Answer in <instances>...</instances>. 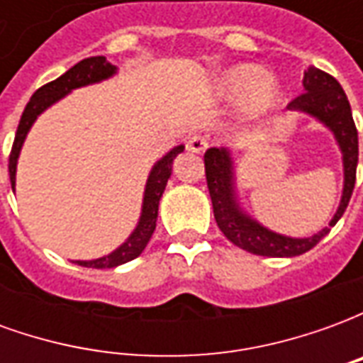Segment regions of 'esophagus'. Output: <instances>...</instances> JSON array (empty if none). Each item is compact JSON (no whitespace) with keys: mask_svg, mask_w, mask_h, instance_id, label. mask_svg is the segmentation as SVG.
Instances as JSON below:
<instances>
[{"mask_svg":"<svg viewBox=\"0 0 363 363\" xmlns=\"http://www.w3.org/2000/svg\"><path fill=\"white\" fill-rule=\"evenodd\" d=\"M186 147L192 153H202L208 147V140H206L204 135H192V138H189V142H186Z\"/></svg>","mask_w":363,"mask_h":363,"instance_id":"esophagus-1","label":"esophagus"}]
</instances>
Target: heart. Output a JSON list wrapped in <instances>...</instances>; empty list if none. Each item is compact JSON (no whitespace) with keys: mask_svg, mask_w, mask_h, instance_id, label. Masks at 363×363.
Listing matches in <instances>:
<instances>
[{"mask_svg":"<svg viewBox=\"0 0 363 363\" xmlns=\"http://www.w3.org/2000/svg\"><path fill=\"white\" fill-rule=\"evenodd\" d=\"M216 95L221 101L239 103L245 116L259 118L276 106L280 87L272 75L262 72V67L235 64L223 69L216 79Z\"/></svg>","mask_w":363,"mask_h":363,"instance_id":"b5f03b06","label":"heart"}]
</instances>
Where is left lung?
<instances>
[{
  "label": "left lung",
  "instance_id": "8db88e82",
  "mask_svg": "<svg viewBox=\"0 0 363 363\" xmlns=\"http://www.w3.org/2000/svg\"><path fill=\"white\" fill-rule=\"evenodd\" d=\"M303 95H299L288 104L289 112H301L320 126H325L335 138L342 155V196L338 202L333 220L327 228L309 237L281 235L268 229L259 220L247 212L239 198L237 186V155L229 147H210L204 155L206 181L212 198L213 218L221 233L229 241L252 255L260 257H297L303 255L323 237L328 235L330 228L342 218L346 206L350 202L356 167H358V130L352 118L348 96L333 75L309 67L303 75Z\"/></svg>",
  "mask_w": 363,
  "mask_h": 363
}]
</instances>
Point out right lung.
<instances>
[{"instance_id": "1", "label": "right lung", "mask_w": 363, "mask_h": 363, "mask_svg": "<svg viewBox=\"0 0 363 363\" xmlns=\"http://www.w3.org/2000/svg\"><path fill=\"white\" fill-rule=\"evenodd\" d=\"M116 74H118V67L112 66L104 56H93V58H85L79 64H75L74 67H69L66 74L60 75L58 79H54V82L46 83L44 87H40L35 95L30 96V101L25 106L23 116H21L19 128H17V134H15V142H13L11 155H9V179H11L13 192H15V184H17V163H19L21 150H23V143L27 140L28 132H30L36 118L43 112L48 111L50 106H54L58 101H62L64 96L69 95L72 91L106 82ZM182 151H184V145L181 143L169 153H165L155 165L151 167L147 181H145V189H143L140 220L135 223L134 231L128 235L126 241L118 245L112 252L104 255V257L91 260H74L75 264L87 268H116L142 255L143 249L150 243L153 231H155V225H157L159 200L163 196L167 181L171 179V173H173V161Z\"/></svg>"}]
</instances>
